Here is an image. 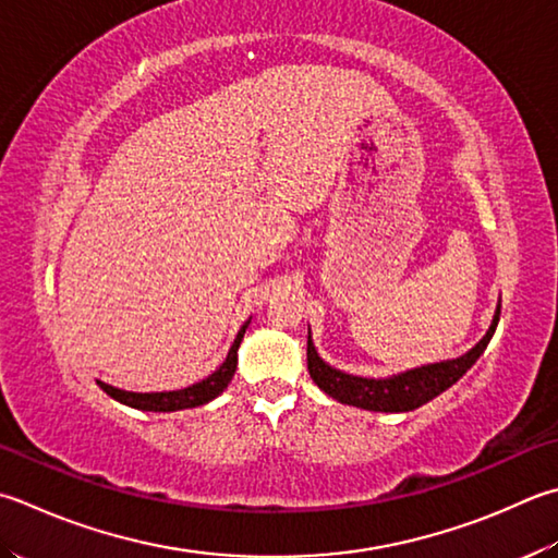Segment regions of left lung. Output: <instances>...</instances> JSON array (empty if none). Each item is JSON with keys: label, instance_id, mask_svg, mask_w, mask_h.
<instances>
[{"label": "left lung", "instance_id": "1", "mask_svg": "<svg viewBox=\"0 0 558 558\" xmlns=\"http://www.w3.org/2000/svg\"><path fill=\"white\" fill-rule=\"evenodd\" d=\"M498 320L500 303L496 306V313H493L486 335L469 352L457 356V360L423 364L415 366V369H405L384 378L356 376L335 369L315 350L308 328V374L318 384L320 391L344 405L374 410V413H408V410H415L433 401L439 393H445L449 386H454L476 364L483 350L488 347L493 332H496Z\"/></svg>", "mask_w": 558, "mask_h": 558}]
</instances>
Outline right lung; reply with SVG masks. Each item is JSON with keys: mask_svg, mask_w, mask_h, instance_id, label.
<instances>
[{"mask_svg": "<svg viewBox=\"0 0 558 558\" xmlns=\"http://www.w3.org/2000/svg\"><path fill=\"white\" fill-rule=\"evenodd\" d=\"M250 320H245L243 328L238 330L235 342L230 344L226 362L218 366L214 374H208L202 378L198 384H192L186 388H177V391H150V393H135V391H123V388H116L111 384L97 381L101 386V391L111 396L113 401H119L129 408H138V410H148V413H174V410H186V408H198L211 403L214 398L226 391L228 384L233 381L235 369H238V350L240 342L245 338Z\"/></svg>", "mask_w": 558, "mask_h": 558, "instance_id": "right-lung-1", "label": "right lung"}]
</instances>
